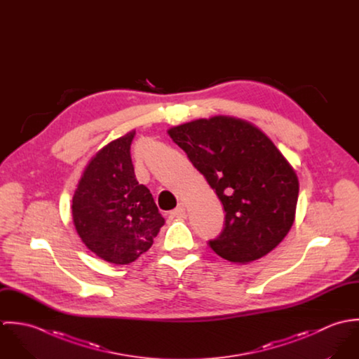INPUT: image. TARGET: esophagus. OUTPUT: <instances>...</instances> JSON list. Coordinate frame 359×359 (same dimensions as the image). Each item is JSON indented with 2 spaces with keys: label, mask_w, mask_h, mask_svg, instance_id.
Returning <instances> with one entry per match:
<instances>
[{
  "label": "esophagus",
  "mask_w": 359,
  "mask_h": 359,
  "mask_svg": "<svg viewBox=\"0 0 359 359\" xmlns=\"http://www.w3.org/2000/svg\"><path fill=\"white\" fill-rule=\"evenodd\" d=\"M184 214H185V205H184V203H180V205H177V208H174V210L170 212L171 217H181V215H184Z\"/></svg>",
  "instance_id": "obj_1"
}]
</instances>
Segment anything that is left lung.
Instances as JSON below:
<instances>
[{
	"instance_id": "1",
	"label": "left lung",
	"mask_w": 359,
	"mask_h": 359,
	"mask_svg": "<svg viewBox=\"0 0 359 359\" xmlns=\"http://www.w3.org/2000/svg\"><path fill=\"white\" fill-rule=\"evenodd\" d=\"M167 133L224 205L225 226L210 248L236 264L272 252L294 222L299 198L297 174L275 144L232 116L194 120Z\"/></svg>"
}]
</instances>
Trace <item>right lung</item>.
Returning <instances> with one entry per match:
<instances>
[{"mask_svg": "<svg viewBox=\"0 0 359 359\" xmlns=\"http://www.w3.org/2000/svg\"><path fill=\"white\" fill-rule=\"evenodd\" d=\"M135 131L91 157L72 199L74 228L83 243L110 264H130L154 245L164 218L149 189L135 178L131 142Z\"/></svg>", "mask_w": 359, "mask_h": 359, "instance_id": "add662e5", "label": "right lung"}]
</instances>
